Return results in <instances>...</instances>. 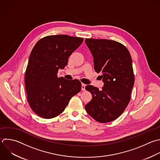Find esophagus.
Instances as JSON below:
<instances>
[{
	"mask_svg": "<svg viewBox=\"0 0 160 160\" xmlns=\"http://www.w3.org/2000/svg\"><path fill=\"white\" fill-rule=\"evenodd\" d=\"M85 88H86V84H82V85H81V90L82 91H85L86 90Z\"/></svg>",
	"mask_w": 160,
	"mask_h": 160,
	"instance_id": "1",
	"label": "esophagus"
}]
</instances>
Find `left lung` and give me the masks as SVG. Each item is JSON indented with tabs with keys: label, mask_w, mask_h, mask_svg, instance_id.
<instances>
[{
	"label": "left lung",
	"mask_w": 160,
	"mask_h": 160,
	"mask_svg": "<svg viewBox=\"0 0 160 160\" xmlns=\"http://www.w3.org/2000/svg\"><path fill=\"white\" fill-rule=\"evenodd\" d=\"M85 42L92 55L94 70L102 74L104 82L101 90L86 86L92 98L85 109L98 122H111L124 112L130 100L134 82L131 57L124 45L114 41L86 39Z\"/></svg>",
	"instance_id": "8db88e82"
}]
</instances>
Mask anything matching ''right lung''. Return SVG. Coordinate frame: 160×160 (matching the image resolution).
Segmentation results:
<instances>
[{
  "label": "right lung",
  "mask_w": 160,
  "mask_h": 160,
  "mask_svg": "<svg viewBox=\"0 0 160 160\" xmlns=\"http://www.w3.org/2000/svg\"><path fill=\"white\" fill-rule=\"evenodd\" d=\"M83 39L66 35L46 36L34 46L25 75L28 101L33 111L45 118H53L65 109L71 98L81 89L78 79L58 78L59 69L68 65V58Z\"/></svg>",
  "instance_id": "obj_1"
}]
</instances>
